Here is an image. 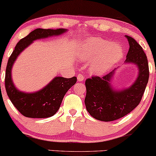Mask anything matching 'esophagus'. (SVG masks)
Segmentation results:
<instances>
[{"instance_id":"obj_1","label":"esophagus","mask_w":156,"mask_h":156,"mask_svg":"<svg viewBox=\"0 0 156 156\" xmlns=\"http://www.w3.org/2000/svg\"><path fill=\"white\" fill-rule=\"evenodd\" d=\"M77 78H78V81H83L84 80V77L82 74H78V76H77Z\"/></svg>"}]
</instances>
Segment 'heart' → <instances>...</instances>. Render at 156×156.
Masks as SVG:
<instances>
[{
	"mask_svg": "<svg viewBox=\"0 0 156 156\" xmlns=\"http://www.w3.org/2000/svg\"><path fill=\"white\" fill-rule=\"evenodd\" d=\"M79 57L81 60L93 62L89 70L94 75L104 74L123 58L120 44L110 43L106 39L88 38L80 44Z\"/></svg>",
	"mask_w": 156,
	"mask_h": 156,
	"instance_id": "obj_1",
	"label": "heart"
}]
</instances>
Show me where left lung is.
I'll return each instance as SVG.
<instances>
[{
	"mask_svg": "<svg viewBox=\"0 0 156 156\" xmlns=\"http://www.w3.org/2000/svg\"><path fill=\"white\" fill-rule=\"evenodd\" d=\"M129 50L125 63L134 64L139 69L138 77L128 88L117 90L113 88L112 80L116 69L103 78L92 76L85 82L87 94L85 105L92 117L110 122L125 117L140 103L149 79V67L142 48L131 37L125 35Z\"/></svg>",
	"mask_w": 156,
	"mask_h": 156,
	"instance_id": "1",
	"label": "left lung"
}]
</instances>
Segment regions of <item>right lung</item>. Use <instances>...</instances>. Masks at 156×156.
I'll list each match as a JSON object with an SVG mask.
<instances>
[{"mask_svg": "<svg viewBox=\"0 0 156 156\" xmlns=\"http://www.w3.org/2000/svg\"><path fill=\"white\" fill-rule=\"evenodd\" d=\"M67 31L64 28L55 30L37 28L19 41L9 58L5 77L6 93L15 108L25 117L47 118L54 115L60 108L64 96L76 83L77 78L55 77L48 85L37 92H21L16 88L12 81V69L13 64L18 55L34 40L61 35Z\"/></svg>", "mask_w": 156, "mask_h": 156, "instance_id": "obj_1", "label": "right lung"}]
</instances>
